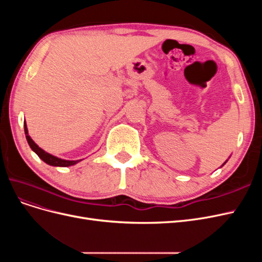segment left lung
<instances>
[{
    "instance_id": "1",
    "label": "left lung",
    "mask_w": 262,
    "mask_h": 262,
    "mask_svg": "<svg viewBox=\"0 0 262 262\" xmlns=\"http://www.w3.org/2000/svg\"><path fill=\"white\" fill-rule=\"evenodd\" d=\"M224 164H225V163H224Z\"/></svg>"
}]
</instances>
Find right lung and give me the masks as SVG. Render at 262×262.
Wrapping results in <instances>:
<instances>
[{
    "label": "right lung",
    "mask_w": 262,
    "mask_h": 262,
    "mask_svg": "<svg viewBox=\"0 0 262 262\" xmlns=\"http://www.w3.org/2000/svg\"><path fill=\"white\" fill-rule=\"evenodd\" d=\"M24 129H25V134H26V139H27V142L28 144L30 146V148L34 150V152L41 158V160L47 163L48 165H51V166H59V167H68V166H72V165H75L76 163H78L80 161H66V160H61V158H58L55 157L49 153L45 152L43 149H41L40 147H39L35 142L31 140V138L28 136V131H27V125L26 123L24 122Z\"/></svg>",
    "instance_id": "1"
}]
</instances>
